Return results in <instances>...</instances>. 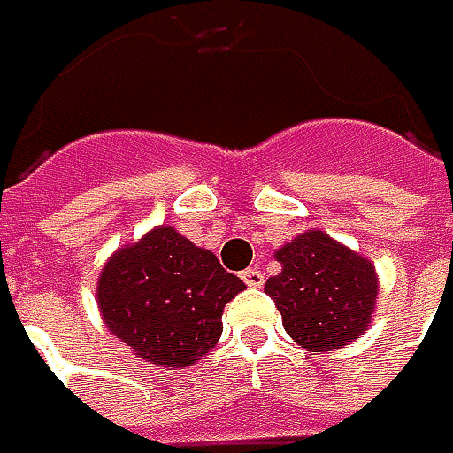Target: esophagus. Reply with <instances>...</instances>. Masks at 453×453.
I'll list each match as a JSON object with an SVG mask.
<instances>
[{"label": "esophagus", "instance_id": "1", "mask_svg": "<svg viewBox=\"0 0 453 453\" xmlns=\"http://www.w3.org/2000/svg\"><path fill=\"white\" fill-rule=\"evenodd\" d=\"M242 280H244L250 288H262V282H265V274L257 270V267H250V270L242 272Z\"/></svg>", "mask_w": 453, "mask_h": 453}]
</instances>
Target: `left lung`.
Instances as JSON below:
<instances>
[{
  "instance_id": "8db88e82",
  "label": "left lung",
  "mask_w": 453,
  "mask_h": 453,
  "mask_svg": "<svg viewBox=\"0 0 453 453\" xmlns=\"http://www.w3.org/2000/svg\"><path fill=\"white\" fill-rule=\"evenodd\" d=\"M274 257L282 272L267 280L265 292L282 312L289 338L322 353L365 333L378 295L368 259L322 232H304Z\"/></svg>"
}]
</instances>
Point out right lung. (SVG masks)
I'll list each match as a JSON object with an SVG mask.
<instances>
[{
  "label": "right lung",
  "instance_id": "1",
  "mask_svg": "<svg viewBox=\"0 0 453 453\" xmlns=\"http://www.w3.org/2000/svg\"><path fill=\"white\" fill-rule=\"evenodd\" d=\"M244 289L209 250L158 226L111 257L97 282L103 320L138 357L186 368L221 338L224 304Z\"/></svg>",
  "mask_w": 453,
  "mask_h": 453
}]
</instances>
